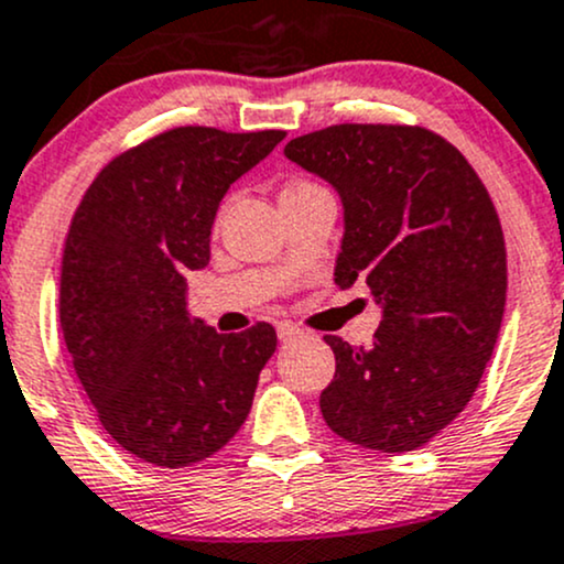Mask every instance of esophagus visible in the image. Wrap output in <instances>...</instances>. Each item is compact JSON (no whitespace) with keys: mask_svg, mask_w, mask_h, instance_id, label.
I'll return each mask as SVG.
<instances>
[{"mask_svg":"<svg viewBox=\"0 0 564 564\" xmlns=\"http://www.w3.org/2000/svg\"><path fill=\"white\" fill-rule=\"evenodd\" d=\"M276 335H280V344H293V340L303 338V330H299L295 325H290V322H282V325L276 327Z\"/></svg>","mask_w":564,"mask_h":564,"instance_id":"1","label":"esophagus"}]
</instances>
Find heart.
I'll use <instances>...</instances> for the list:
<instances>
[{"label":"heart","instance_id":"1","mask_svg":"<svg viewBox=\"0 0 564 564\" xmlns=\"http://www.w3.org/2000/svg\"><path fill=\"white\" fill-rule=\"evenodd\" d=\"M306 188H314L312 183H290V186H284L282 194H293V192H306Z\"/></svg>","mask_w":564,"mask_h":564}]
</instances>
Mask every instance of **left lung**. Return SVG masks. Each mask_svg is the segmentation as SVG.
Here are the masks:
<instances>
[{
  "mask_svg": "<svg viewBox=\"0 0 564 564\" xmlns=\"http://www.w3.org/2000/svg\"><path fill=\"white\" fill-rule=\"evenodd\" d=\"M284 156L344 205L338 290L362 282L381 306L367 349L325 335V423L370 451H415L469 404L501 330L506 248L490 194L423 128L335 124L293 138Z\"/></svg>",
  "mask_w": 564,
  "mask_h": 564,
  "instance_id": "1",
  "label": "left lung"
}]
</instances>
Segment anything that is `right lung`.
Listing matches in <instances>:
<instances>
[{"instance_id":"obj_1","label":"right lung","mask_w":564,"mask_h":564,"mask_svg":"<svg viewBox=\"0 0 564 564\" xmlns=\"http://www.w3.org/2000/svg\"><path fill=\"white\" fill-rule=\"evenodd\" d=\"M282 130L175 128L106 164L82 197L61 269V327L82 389L113 442L178 469L218 453L252 408L274 327L218 333L188 312V271L234 181Z\"/></svg>"}]
</instances>
